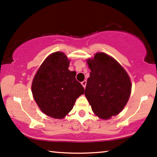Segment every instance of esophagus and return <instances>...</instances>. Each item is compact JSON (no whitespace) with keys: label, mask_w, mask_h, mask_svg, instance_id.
Masks as SVG:
<instances>
[{"label":"esophagus","mask_w":157,"mask_h":157,"mask_svg":"<svg viewBox=\"0 0 157 157\" xmlns=\"http://www.w3.org/2000/svg\"><path fill=\"white\" fill-rule=\"evenodd\" d=\"M81 84H82V85L83 87H84V88L85 87H86V84H87V81L86 80H84V81H82V82H81Z\"/></svg>","instance_id":"34e87169"}]
</instances>
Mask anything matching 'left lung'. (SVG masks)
Returning a JSON list of instances; mask_svg holds the SVG:
<instances>
[{"label": "left lung", "mask_w": 157, "mask_h": 157, "mask_svg": "<svg viewBox=\"0 0 157 157\" xmlns=\"http://www.w3.org/2000/svg\"><path fill=\"white\" fill-rule=\"evenodd\" d=\"M87 62L91 72L85 95L96 116L109 119L126 106L131 92L130 77L116 59L105 53H96Z\"/></svg>", "instance_id": "obj_1"}]
</instances>
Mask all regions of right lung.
I'll return each mask as SVG.
<instances>
[{
  "label": "right lung",
  "instance_id": "obj_1",
  "mask_svg": "<svg viewBox=\"0 0 157 157\" xmlns=\"http://www.w3.org/2000/svg\"><path fill=\"white\" fill-rule=\"evenodd\" d=\"M69 65L70 60L63 52H54L44 61L33 80V98L41 111L52 118H64L85 93L75 78L76 72L69 70Z\"/></svg>",
  "mask_w": 157,
  "mask_h": 157
}]
</instances>
